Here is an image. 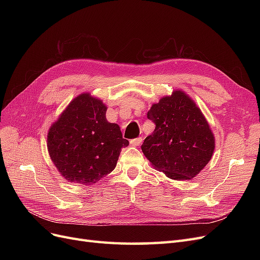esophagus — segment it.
I'll return each mask as SVG.
<instances>
[{
	"instance_id": "obj_1",
	"label": "esophagus",
	"mask_w": 260,
	"mask_h": 260,
	"mask_svg": "<svg viewBox=\"0 0 260 260\" xmlns=\"http://www.w3.org/2000/svg\"><path fill=\"white\" fill-rule=\"evenodd\" d=\"M142 138H136V139H132L130 141V144L132 146H140L141 144H142Z\"/></svg>"
}]
</instances>
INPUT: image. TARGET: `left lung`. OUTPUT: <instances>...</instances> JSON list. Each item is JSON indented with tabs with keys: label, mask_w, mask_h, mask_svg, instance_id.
<instances>
[{
	"label": "left lung",
	"mask_w": 260,
	"mask_h": 260,
	"mask_svg": "<svg viewBox=\"0 0 260 260\" xmlns=\"http://www.w3.org/2000/svg\"><path fill=\"white\" fill-rule=\"evenodd\" d=\"M155 130L141 146L153 166L174 180H188L210 160L215 139L201 109L182 91L162 98L147 113Z\"/></svg>",
	"instance_id": "left-lung-1"
}]
</instances>
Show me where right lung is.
Returning <instances> with one entry per match:
<instances>
[{
	"label": "right lung",
	"instance_id": "1",
	"mask_svg": "<svg viewBox=\"0 0 260 260\" xmlns=\"http://www.w3.org/2000/svg\"><path fill=\"white\" fill-rule=\"evenodd\" d=\"M107 107L89 93L77 96L53 123L48 135L51 159L69 182L92 184L116 167L129 145L119 125L106 119Z\"/></svg>",
	"mask_w": 260,
	"mask_h": 260
}]
</instances>
